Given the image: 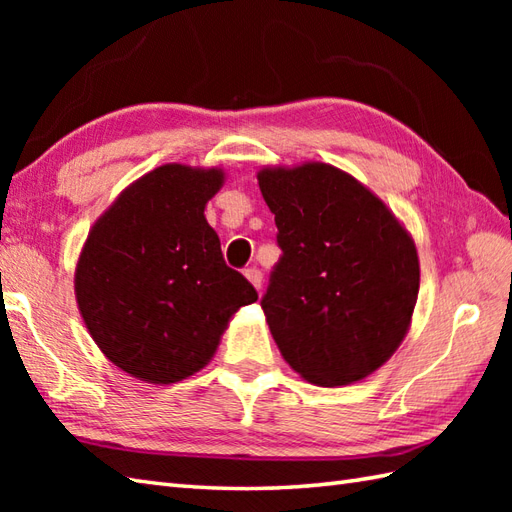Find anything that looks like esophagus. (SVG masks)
<instances>
[{"label":"esophagus","instance_id":"1","mask_svg":"<svg viewBox=\"0 0 512 512\" xmlns=\"http://www.w3.org/2000/svg\"><path fill=\"white\" fill-rule=\"evenodd\" d=\"M244 275H246V279L250 281V284H253L257 290L262 288V281H264V273L262 270H259L257 266H250V268H246L244 270Z\"/></svg>","mask_w":512,"mask_h":512}]
</instances>
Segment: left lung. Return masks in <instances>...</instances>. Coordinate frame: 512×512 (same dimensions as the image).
I'll return each instance as SVG.
<instances>
[{"label": "left lung", "instance_id": "1", "mask_svg": "<svg viewBox=\"0 0 512 512\" xmlns=\"http://www.w3.org/2000/svg\"><path fill=\"white\" fill-rule=\"evenodd\" d=\"M257 180L281 248L262 297L281 354L323 387L372 374L405 339L418 299L411 237L372 191L323 162Z\"/></svg>", "mask_w": 512, "mask_h": 512}]
</instances>
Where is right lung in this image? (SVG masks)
<instances>
[{"label": "right lung", "instance_id": "obj_1", "mask_svg": "<svg viewBox=\"0 0 512 512\" xmlns=\"http://www.w3.org/2000/svg\"><path fill=\"white\" fill-rule=\"evenodd\" d=\"M224 173L158 167L94 224L76 266L83 321L101 352L149 383H176L211 361L228 319L257 290L224 262L204 206Z\"/></svg>", "mask_w": 512, "mask_h": 512}]
</instances>
